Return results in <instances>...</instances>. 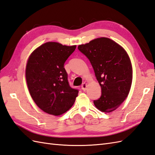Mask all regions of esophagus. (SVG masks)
Returning a JSON list of instances; mask_svg holds the SVG:
<instances>
[{"mask_svg":"<svg viewBox=\"0 0 155 155\" xmlns=\"http://www.w3.org/2000/svg\"><path fill=\"white\" fill-rule=\"evenodd\" d=\"M87 84H85V83H84V84H83L82 85H81V89L85 91H86V89H87Z\"/></svg>","mask_w":155,"mask_h":155,"instance_id":"34e87169","label":"esophagus"}]
</instances>
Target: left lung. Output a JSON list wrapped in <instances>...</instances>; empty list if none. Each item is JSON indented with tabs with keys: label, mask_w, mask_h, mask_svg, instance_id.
I'll return each instance as SVG.
<instances>
[{
	"label": "left lung",
	"mask_w": 155,
	"mask_h": 155,
	"mask_svg": "<svg viewBox=\"0 0 155 155\" xmlns=\"http://www.w3.org/2000/svg\"><path fill=\"white\" fill-rule=\"evenodd\" d=\"M78 48L89 60L101 87V97L93 101L95 106L104 112L116 110L127 97L132 82L131 64L126 51L107 37Z\"/></svg>",
	"instance_id": "obj_1"
}]
</instances>
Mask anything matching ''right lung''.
Returning a JSON list of instances; mask_svg holds the SVG:
<instances>
[{"instance_id": "1", "label": "right lung", "mask_w": 155, "mask_h": 155, "mask_svg": "<svg viewBox=\"0 0 155 155\" xmlns=\"http://www.w3.org/2000/svg\"><path fill=\"white\" fill-rule=\"evenodd\" d=\"M76 46L47 42L37 48L28 60L25 78L30 95L41 110L59 116L73 106L79 91L71 88L64 68Z\"/></svg>"}]
</instances>
